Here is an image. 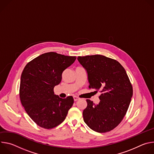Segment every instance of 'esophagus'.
I'll return each mask as SVG.
<instances>
[{
    "label": "esophagus",
    "mask_w": 154,
    "mask_h": 154,
    "mask_svg": "<svg viewBox=\"0 0 154 154\" xmlns=\"http://www.w3.org/2000/svg\"><path fill=\"white\" fill-rule=\"evenodd\" d=\"M80 99L78 97H77V96H74V101H77V100H79Z\"/></svg>",
    "instance_id": "34e87169"
}]
</instances>
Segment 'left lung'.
I'll list each match as a JSON object with an SVG mask.
<instances>
[{
  "mask_svg": "<svg viewBox=\"0 0 154 154\" xmlns=\"http://www.w3.org/2000/svg\"><path fill=\"white\" fill-rule=\"evenodd\" d=\"M77 60L87 71L89 88L101 93L97 105L86 99L83 120L97 132L111 131L123 119L133 95L126 71L118 61L103 55L78 57Z\"/></svg>",
  "mask_w": 154,
  "mask_h": 154,
  "instance_id": "left-lung-1",
  "label": "left lung"
}]
</instances>
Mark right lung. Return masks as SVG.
<instances>
[{
    "instance_id": "obj_1",
    "label": "right lung",
    "mask_w": 154,
    "mask_h": 154,
    "mask_svg": "<svg viewBox=\"0 0 154 154\" xmlns=\"http://www.w3.org/2000/svg\"><path fill=\"white\" fill-rule=\"evenodd\" d=\"M75 59L76 57L54 52L45 53L29 62L22 72L20 100L28 115L39 127H57L72 106V96L60 98L54 94V88L61 82L63 72Z\"/></svg>"
}]
</instances>
